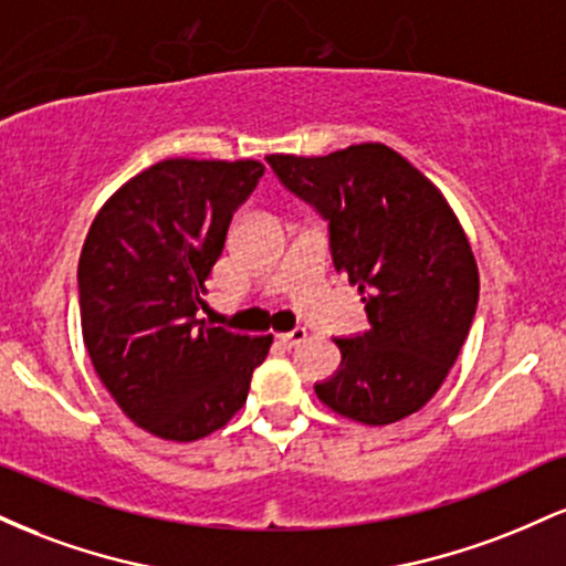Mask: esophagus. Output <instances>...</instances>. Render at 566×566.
I'll list each match as a JSON object with an SVG mask.
<instances>
[{"mask_svg": "<svg viewBox=\"0 0 566 566\" xmlns=\"http://www.w3.org/2000/svg\"><path fill=\"white\" fill-rule=\"evenodd\" d=\"M305 337H308V333H305L303 327H295V329H290V333L279 335V343H282V346H287V348H295V346H301Z\"/></svg>", "mask_w": 566, "mask_h": 566, "instance_id": "34e87169", "label": "esophagus"}]
</instances>
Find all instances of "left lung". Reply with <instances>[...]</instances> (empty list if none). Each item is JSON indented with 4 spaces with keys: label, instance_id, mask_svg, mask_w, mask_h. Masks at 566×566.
Instances as JSON below:
<instances>
[{
    "label": "left lung",
    "instance_id": "1",
    "mask_svg": "<svg viewBox=\"0 0 566 566\" xmlns=\"http://www.w3.org/2000/svg\"><path fill=\"white\" fill-rule=\"evenodd\" d=\"M329 223L337 274L361 292L369 329L335 337L340 369L314 391L333 412L388 426L431 401L479 303V269L450 201L382 143L327 157H265Z\"/></svg>",
    "mask_w": 566,
    "mask_h": 566
}]
</instances>
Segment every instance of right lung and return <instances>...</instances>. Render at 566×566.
I'll list each match as a JSON object with an SVG mask.
<instances>
[{
    "mask_svg": "<svg viewBox=\"0 0 566 566\" xmlns=\"http://www.w3.org/2000/svg\"><path fill=\"white\" fill-rule=\"evenodd\" d=\"M263 172L255 159L157 161L101 207L84 239V346L122 412L154 437L197 441L223 428L274 343L199 319L233 212Z\"/></svg>",
    "mask_w": 566,
    "mask_h": 566,
    "instance_id": "obj_1",
    "label": "right lung"
}]
</instances>
